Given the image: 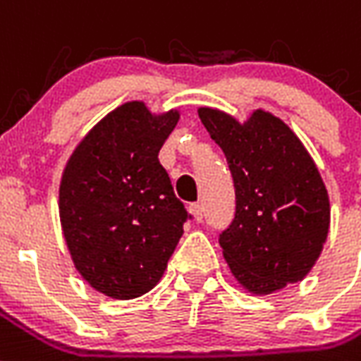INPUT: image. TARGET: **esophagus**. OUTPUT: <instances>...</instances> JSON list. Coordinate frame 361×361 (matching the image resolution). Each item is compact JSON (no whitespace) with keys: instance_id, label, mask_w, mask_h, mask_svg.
Segmentation results:
<instances>
[{"instance_id":"esophagus-1","label":"esophagus","mask_w":361,"mask_h":361,"mask_svg":"<svg viewBox=\"0 0 361 361\" xmlns=\"http://www.w3.org/2000/svg\"><path fill=\"white\" fill-rule=\"evenodd\" d=\"M190 214L194 216L195 222H201L203 220V205L201 203H192L190 205Z\"/></svg>"}]
</instances>
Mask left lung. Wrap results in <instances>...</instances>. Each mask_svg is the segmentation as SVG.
<instances>
[{"mask_svg":"<svg viewBox=\"0 0 361 361\" xmlns=\"http://www.w3.org/2000/svg\"><path fill=\"white\" fill-rule=\"evenodd\" d=\"M197 113L235 186V216L219 237L233 276L259 295L301 281L329 230L328 190L311 154L281 118L262 109L245 124L219 109Z\"/></svg>","mask_w":361,"mask_h":361,"instance_id":"left-lung-1","label":"left lung"}]
</instances>
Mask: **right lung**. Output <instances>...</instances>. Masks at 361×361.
Instances as JSON below:
<instances>
[{
	"mask_svg": "<svg viewBox=\"0 0 361 361\" xmlns=\"http://www.w3.org/2000/svg\"><path fill=\"white\" fill-rule=\"evenodd\" d=\"M178 116L124 103L88 131L61 175V230L75 267L113 300L156 286L190 219L158 160Z\"/></svg>",
	"mask_w": 361,
	"mask_h": 361,
	"instance_id": "1",
	"label": "right lung"
}]
</instances>
